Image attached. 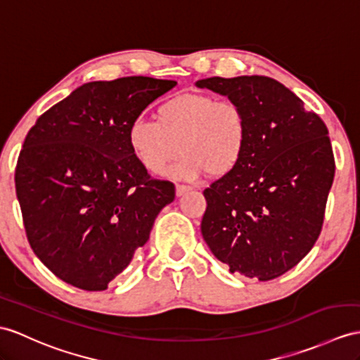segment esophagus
<instances>
[{"instance_id":"obj_1","label":"esophagus","mask_w":360,"mask_h":360,"mask_svg":"<svg viewBox=\"0 0 360 360\" xmlns=\"http://www.w3.org/2000/svg\"><path fill=\"white\" fill-rule=\"evenodd\" d=\"M191 191V188L189 186H185V185H177L175 186V195L177 197H181V195H185L186 192H189Z\"/></svg>"}]
</instances>
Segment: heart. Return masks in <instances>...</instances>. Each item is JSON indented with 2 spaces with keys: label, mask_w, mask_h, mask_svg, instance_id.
Listing matches in <instances>:
<instances>
[{
  "label": "heart",
  "mask_w": 360,
  "mask_h": 360,
  "mask_svg": "<svg viewBox=\"0 0 360 360\" xmlns=\"http://www.w3.org/2000/svg\"><path fill=\"white\" fill-rule=\"evenodd\" d=\"M248 136L246 114L236 102L206 93H181L157 108V120L131 122L128 145L150 174H163L181 151L171 177L195 180L209 172L220 179L238 168Z\"/></svg>",
  "instance_id": "b5f03b06"
}]
</instances>
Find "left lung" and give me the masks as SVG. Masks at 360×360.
Here are the masks:
<instances>
[{"label":"left lung","mask_w":360,"mask_h":360,"mask_svg":"<svg viewBox=\"0 0 360 360\" xmlns=\"http://www.w3.org/2000/svg\"><path fill=\"white\" fill-rule=\"evenodd\" d=\"M243 108L248 148L233 172L207 189L201 233L217 259L259 281L295 267L316 243L335 179L328 129L316 112L267 76L207 77Z\"/></svg>","instance_id":"1"}]
</instances>
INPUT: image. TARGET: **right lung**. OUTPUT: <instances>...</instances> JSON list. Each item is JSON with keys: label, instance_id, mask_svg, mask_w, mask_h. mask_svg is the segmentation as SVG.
<instances>
[{"label": "right lung", "instance_id": "add662e5", "mask_svg": "<svg viewBox=\"0 0 360 360\" xmlns=\"http://www.w3.org/2000/svg\"><path fill=\"white\" fill-rule=\"evenodd\" d=\"M175 85L146 76L86 82L25 136L15 171L25 233L67 284L105 290L174 201L172 183L151 179L131 153L128 128Z\"/></svg>", "mask_w": 360, "mask_h": 360}]
</instances>
